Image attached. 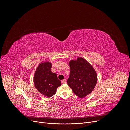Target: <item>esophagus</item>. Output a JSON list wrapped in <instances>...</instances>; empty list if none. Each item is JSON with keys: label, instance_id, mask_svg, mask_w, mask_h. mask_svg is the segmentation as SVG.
Here are the masks:
<instances>
[{"label": "esophagus", "instance_id": "esophagus-1", "mask_svg": "<svg viewBox=\"0 0 130 130\" xmlns=\"http://www.w3.org/2000/svg\"><path fill=\"white\" fill-rule=\"evenodd\" d=\"M62 83H63V84H64V83H66V80L65 79H64V80H62Z\"/></svg>", "mask_w": 130, "mask_h": 130}]
</instances>
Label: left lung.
<instances>
[{"label":"left lung","instance_id":"left-lung-1","mask_svg":"<svg viewBox=\"0 0 130 130\" xmlns=\"http://www.w3.org/2000/svg\"><path fill=\"white\" fill-rule=\"evenodd\" d=\"M70 75L67 83L76 95L84 98L94 89L97 75L91 65L85 59L78 58L69 62Z\"/></svg>","mask_w":130,"mask_h":130}]
</instances>
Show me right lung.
I'll return each instance as SVG.
<instances>
[{"label":"right lung","mask_w":130,"mask_h":130,"mask_svg":"<svg viewBox=\"0 0 130 130\" xmlns=\"http://www.w3.org/2000/svg\"><path fill=\"white\" fill-rule=\"evenodd\" d=\"M51 64L49 62L41 63L37 68L34 76L35 88L40 93L48 97L53 96L61 82L57 74L51 71Z\"/></svg>","instance_id":"1"}]
</instances>
